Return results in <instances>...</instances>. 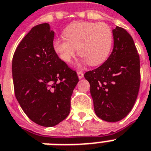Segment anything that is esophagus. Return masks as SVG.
I'll use <instances>...</instances> for the list:
<instances>
[{"mask_svg": "<svg viewBox=\"0 0 151 151\" xmlns=\"http://www.w3.org/2000/svg\"><path fill=\"white\" fill-rule=\"evenodd\" d=\"M78 76L80 79H81V78H83V73L81 71H78Z\"/></svg>", "mask_w": 151, "mask_h": 151, "instance_id": "1", "label": "esophagus"}]
</instances>
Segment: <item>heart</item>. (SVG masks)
I'll use <instances>...</instances> for the list:
<instances>
[{
  "label": "heart",
  "instance_id": "obj_1",
  "mask_svg": "<svg viewBox=\"0 0 151 151\" xmlns=\"http://www.w3.org/2000/svg\"><path fill=\"white\" fill-rule=\"evenodd\" d=\"M66 37L54 39V51L64 62H70L78 52L87 64L99 65L108 57L113 44V32L105 23L76 22L64 30Z\"/></svg>",
  "mask_w": 151,
  "mask_h": 151
}]
</instances>
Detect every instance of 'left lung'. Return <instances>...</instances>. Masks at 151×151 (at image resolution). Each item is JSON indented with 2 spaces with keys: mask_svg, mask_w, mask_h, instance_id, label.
Instances as JSON below:
<instances>
[{
  "mask_svg": "<svg viewBox=\"0 0 151 151\" xmlns=\"http://www.w3.org/2000/svg\"><path fill=\"white\" fill-rule=\"evenodd\" d=\"M112 32L111 55L102 65L84 73L90 83L95 113L108 122L121 121L128 114L140 84V57L132 37L121 27Z\"/></svg>",
  "mask_w": 151,
  "mask_h": 151,
  "instance_id": "left-lung-1",
  "label": "left lung"
}]
</instances>
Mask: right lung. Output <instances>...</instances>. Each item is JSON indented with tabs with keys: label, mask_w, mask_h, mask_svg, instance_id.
<instances>
[{
	"label": "right lung",
	"mask_w": 151,
	"mask_h": 151,
	"mask_svg": "<svg viewBox=\"0 0 151 151\" xmlns=\"http://www.w3.org/2000/svg\"><path fill=\"white\" fill-rule=\"evenodd\" d=\"M54 37L47 23L35 26L12 60L15 97L27 116L43 127L55 126L68 116L79 81L77 72L54 51Z\"/></svg>",
	"instance_id": "right-lung-1"
}]
</instances>
